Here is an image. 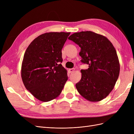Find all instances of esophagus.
Here are the masks:
<instances>
[{
	"instance_id": "1",
	"label": "esophagus",
	"mask_w": 134,
	"mask_h": 134,
	"mask_svg": "<svg viewBox=\"0 0 134 134\" xmlns=\"http://www.w3.org/2000/svg\"><path fill=\"white\" fill-rule=\"evenodd\" d=\"M74 71H75V69H74V68H72V69H69V71H70V72H73Z\"/></svg>"
}]
</instances>
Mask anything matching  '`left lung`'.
<instances>
[{
  "label": "left lung",
  "mask_w": 134,
  "mask_h": 134,
  "mask_svg": "<svg viewBox=\"0 0 134 134\" xmlns=\"http://www.w3.org/2000/svg\"><path fill=\"white\" fill-rule=\"evenodd\" d=\"M69 40L79 45L81 62L89 68L81 70L76 84L79 94L91 102H98L110 93L120 73V63L114 46L105 36L92 31L76 32Z\"/></svg>",
  "instance_id": "left-lung-1"
}]
</instances>
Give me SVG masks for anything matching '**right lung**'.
<instances>
[{
	"label": "right lung",
	"mask_w": 134,
	"mask_h": 134,
	"mask_svg": "<svg viewBox=\"0 0 134 134\" xmlns=\"http://www.w3.org/2000/svg\"><path fill=\"white\" fill-rule=\"evenodd\" d=\"M70 32H48L36 37L26 49L21 77L27 90L37 99L48 102L58 97L68 80L61 63L62 50Z\"/></svg>",
	"instance_id": "obj_1"
}]
</instances>
